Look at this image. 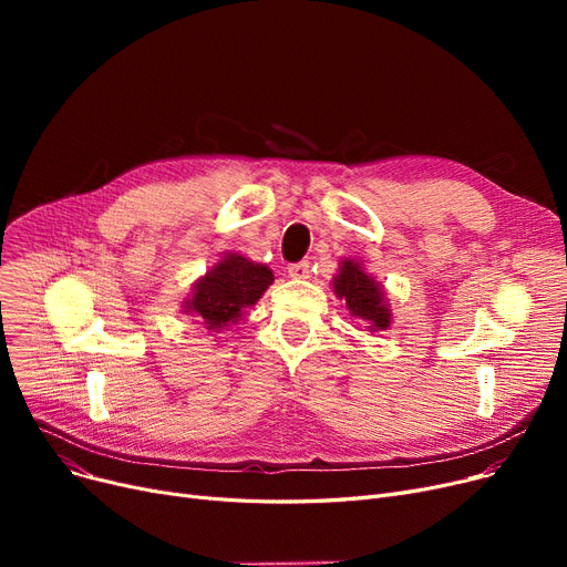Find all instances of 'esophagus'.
<instances>
[{"label":"esophagus","instance_id":"1","mask_svg":"<svg viewBox=\"0 0 567 567\" xmlns=\"http://www.w3.org/2000/svg\"><path fill=\"white\" fill-rule=\"evenodd\" d=\"M287 274L291 280H306L310 278V264L308 261H296L287 266Z\"/></svg>","mask_w":567,"mask_h":567}]
</instances>
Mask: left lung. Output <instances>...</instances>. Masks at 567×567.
I'll return each mask as SVG.
<instances>
[{
    "label": "left lung",
    "instance_id": "left-lung-1",
    "mask_svg": "<svg viewBox=\"0 0 567 567\" xmlns=\"http://www.w3.org/2000/svg\"><path fill=\"white\" fill-rule=\"evenodd\" d=\"M333 291L344 301L351 317L361 321L370 333L391 329L393 312L385 299L383 285L377 282L359 259H342L338 274L333 276Z\"/></svg>",
    "mask_w": 567,
    "mask_h": 567
}]
</instances>
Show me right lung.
Listing matches in <instances>:
<instances>
[{
    "label": "right lung",
    "mask_w": 567,
    "mask_h": 567,
    "mask_svg": "<svg viewBox=\"0 0 567 567\" xmlns=\"http://www.w3.org/2000/svg\"><path fill=\"white\" fill-rule=\"evenodd\" d=\"M274 271L238 252H225L208 271L193 282L182 312L208 333L229 331L271 287Z\"/></svg>",
    "instance_id": "add662e5"
}]
</instances>
